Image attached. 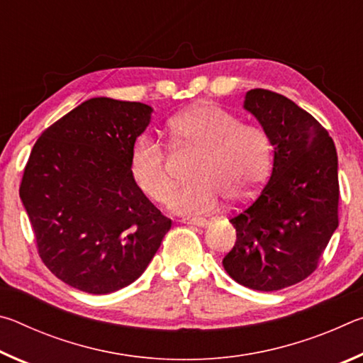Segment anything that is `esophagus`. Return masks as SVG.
Here are the masks:
<instances>
[{"instance_id":"1","label":"esophagus","mask_w":363,"mask_h":363,"mask_svg":"<svg viewBox=\"0 0 363 363\" xmlns=\"http://www.w3.org/2000/svg\"><path fill=\"white\" fill-rule=\"evenodd\" d=\"M184 224H190V225H196V227H206L208 220L206 219H200V218H187V219H182Z\"/></svg>"}]
</instances>
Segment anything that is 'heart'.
<instances>
[{"label": "heart", "instance_id": "1", "mask_svg": "<svg viewBox=\"0 0 363 363\" xmlns=\"http://www.w3.org/2000/svg\"><path fill=\"white\" fill-rule=\"evenodd\" d=\"M169 143L177 149L200 150L190 179L171 196L169 206L186 214L216 210L220 199L245 201L266 181L272 163V139L259 125L213 104H200L168 121ZM130 171L138 187L162 203L174 186L168 153L158 139L143 134L130 153Z\"/></svg>", "mask_w": 363, "mask_h": 363}]
</instances>
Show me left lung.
<instances>
[{
  "label": "left lung",
  "instance_id": "1",
  "mask_svg": "<svg viewBox=\"0 0 363 363\" xmlns=\"http://www.w3.org/2000/svg\"><path fill=\"white\" fill-rule=\"evenodd\" d=\"M245 108L274 145V168L259 195L230 216L237 230L223 266L257 291H277L314 272L337 227V155L333 139L314 116L288 97L251 89Z\"/></svg>",
  "mask_w": 363,
  "mask_h": 363
}]
</instances>
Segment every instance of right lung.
<instances>
[{
  "instance_id": "right-lung-1",
  "label": "right lung",
  "mask_w": 363,
  "mask_h": 363,
  "mask_svg": "<svg viewBox=\"0 0 363 363\" xmlns=\"http://www.w3.org/2000/svg\"><path fill=\"white\" fill-rule=\"evenodd\" d=\"M150 113L145 104L94 97L43 131L30 153L19 194L36 250L77 290L133 284L171 229L130 171Z\"/></svg>"
}]
</instances>
